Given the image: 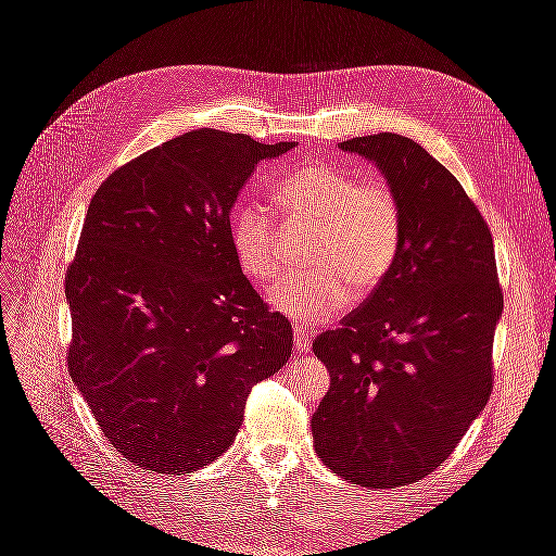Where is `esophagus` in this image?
Wrapping results in <instances>:
<instances>
[{
  "label": "esophagus",
  "mask_w": 556,
  "mask_h": 556,
  "mask_svg": "<svg viewBox=\"0 0 556 556\" xmlns=\"http://www.w3.org/2000/svg\"><path fill=\"white\" fill-rule=\"evenodd\" d=\"M294 343L296 352H308L311 350V333L301 327H294Z\"/></svg>",
  "instance_id": "34e87169"
}]
</instances>
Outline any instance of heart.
I'll return each mask as SVG.
<instances>
[{
    "label": "heart",
    "instance_id": "obj_1",
    "mask_svg": "<svg viewBox=\"0 0 556 556\" xmlns=\"http://www.w3.org/2000/svg\"><path fill=\"white\" fill-rule=\"evenodd\" d=\"M276 199L292 223L315 227L308 243L315 268L285 276L268 290V304L280 315L299 325L329 323L350 306L352 290L371 294L392 274L403 243V211L384 180L306 164L282 176ZM229 237L248 278L268 282L280 271V229L257 201L233 208Z\"/></svg>",
    "mask_w": 556,
    "mask_h": 556
}]
</instances>
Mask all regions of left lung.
<instances>
[{"mask_svg": "<svg viewBox=\"0 0 556 556\" xmlns=\"http://www.w3.org/2000/svg\"><path fill=\"white\" fill-rule=\"evenodd\" d=\"M339 146L396 192L403 243L380 288L313 343L331 382L311 429L333 473L382 490L439 468L486 406L503 292L490 227L439 160L392 131Z\"/></svg>", "mask_w": 556, "mask_h": 556, "instance_id": "left-lung-1", "label": "left lung"}]
</instances>
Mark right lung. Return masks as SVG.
Wrapping results in <instances>:
<instances>
[{
  "instance_id": "obj_1",
  "label": "right lung",
  "mask_w": 556,
  "mask_h": 556,
  "mask_svg": "<svg viewBox=\"0 0 556 556\" xmlns=\"http://www.w3.org/2000/svg\"><path fill=\"white\" fill-rule=\"evenodd\" d=\"M294 143L194 129L94 192L64 278L70 374L111 445L182 476L233 443L245 399L292 355L231 250L229 213L262 160Z\"/></svg>"
}]
</instances>
